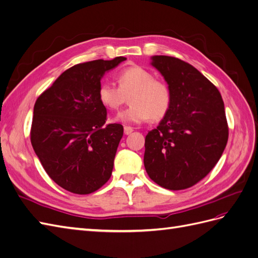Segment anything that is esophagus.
Returning a JSON list of instances; mask_svg holds the SVG:
<instances>
[{
  "instance_id": "esophagus-1",
  "label": "esophagus",
  "mask_w": 258,
  "mask_h": 258,
  "mask_svg": "<svg viewBox=\"0 0 258 258\" xmlns=\"http://www.w3.org/2000/svg\"><path fill=\"white\" fill-rule=\"evenodd\" d=\"M134 131V128H131V127H129V126H124L123 127V132H124V135H130L131 132Z\"/></svg>"
}]
</instances>
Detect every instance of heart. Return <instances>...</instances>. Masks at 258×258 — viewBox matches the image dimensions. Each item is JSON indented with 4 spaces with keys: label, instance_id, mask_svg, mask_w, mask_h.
<instances>
[{
    "label": "heart",
    "instance_id": "b5f03b06",
    "mask_svg": "<svg viewBox=\"0 0 258 258\" xmlns=\"http://www.w3.org/2000/svg\"><path fill=\"white\" fill-rule=\"evenodd\" d=\"M117 83L118 87L105 82L98 89L100 103L111 111L118 110L129 96L130 106L118 115L117 120L124 123H140L148 118L158 121L168 114L172 102L169 86L155 80L148 70L139 66L123 69L117 74Z\"/></svg>",
    "mask_w": 258,
    "mask_h": 258
}]
</instances>
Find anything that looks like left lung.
I'll return each mask as SVG.
<instances>
[{
    "label": "left lung",
    "instance_id": "8db88e82",
    "mask_svg": "<svg viewBox=\"0 0 258 258\" xmlns=\"http://www.w3.org/2000/svg\"><path fill=\"white\" fill-rule=\"evenodd\" d=\"M152 66L167 82L172 102L145 138L144 167L163 188L185 189L209 174L227 144L224 102L215 86L187 62L154 56Z\"/></svg>",
    "mask_w": 258,
    "mask_h": 258
}]
</instances>
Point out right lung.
<instances>
[{"mask_svg": "<svg viewBox=\"0 0 258 258\" xmlns=\"http://www.w3.org/2000/svg\"><path fill=\"white\" fill-rule=\"evenodd\" d=\"M124 60L99 59L70 68L34 104L31 143L46 173L68 191L88 195L111 177L123 127L105 124L98 89L104 73Z\"/></svg>", "mask_w": 258, "mask_h": 258, "instance_id": "right-lung-1", "label": "right lung"}]
</instances>
